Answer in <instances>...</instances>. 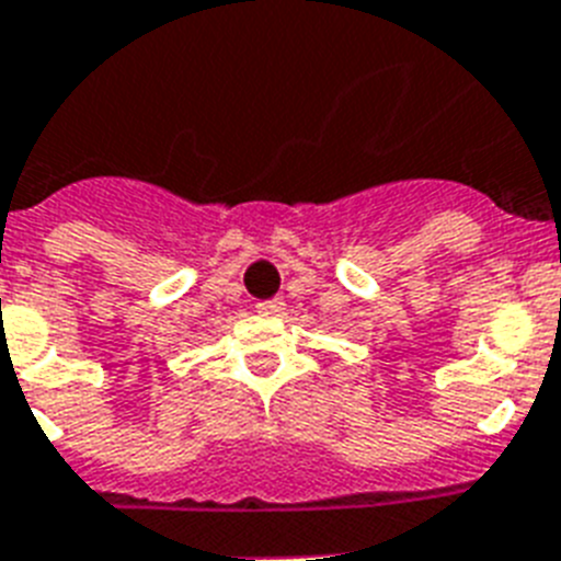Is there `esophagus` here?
I'll return each instance as SVG.
<instances>
[{
    "mask_svg": "<svg viewBox=\"0 0 561 561\" xmlns=\"http://www.w3.org/2000/svg\"><path fill=\"white\" fill-rule=\"evenodd\" d=\"M256 311L259 313H282L285 311V302H282V299H262V302H256Z\"/></svg>",
    "mask_w": 561,
    "mask_h": 561,
    "instance_id": "1",
    "label": "esophagus"
}]
</instances>
